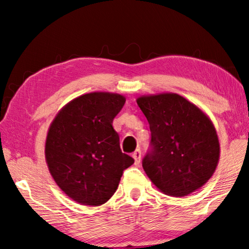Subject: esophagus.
<instances>
[{"label":"esophagus","mask_w":249,"mask_h":249,"mask_svg":"<svg viewBox=\"0 0 249 249\" xmlns=\"http://www.w3.org/2000/svg\"><path fill=\"white\" fill-rule=\"evenodd\" d=\"M132 157H133V159H135V164H136V166H138V164L140 163V160H141V150H140V149H137V150L132 154Z\"/></svg>","instance_id":"34e87169"}]
</instances>
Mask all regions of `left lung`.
Wrapping results in <instances>:
<instances>
[{
    "instance_id": "1",
    "label": "left lung",
    "mask_w": 249,
    "mask_h": 249,
    "mask_svg": "<svg viewBox=\"0 0 249 249\" xmlns=\"http://www.w3.org/2000/svg\"><path fill=\"white\" fill-rule=\"evenodd\" d=\"M137 103L151 132L142 167L157 188L182 197L204 186L219 159V141L208 117L176 93L141 97Z\"/></svg>"
}]
</instances>
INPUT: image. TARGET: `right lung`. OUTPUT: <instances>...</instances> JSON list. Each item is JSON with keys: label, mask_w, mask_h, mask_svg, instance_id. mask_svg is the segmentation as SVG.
Listing matches in <instances>:
<instances>
[{"label": "right lung", "mask_w": 249, "mask_h": 249, "mask_svg": "<svg viewBox=\"0 0 249 249\" xmlns=\"http://www.w3.org/2000/svg\"><path fill=\"white\" fill-rule=\"evenodd\" d=\"M120 94H83L61 110L49 129L45 158L53 179L72 199L99 206L116 193L124 171L135 162L120 149L112 127L124 106Z\"/></svg>", "instance_id": "1"}]
</instances>
